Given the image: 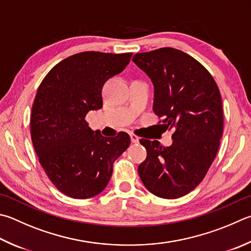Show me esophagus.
Returning <instances> with one entry per match:
<instances>
[{"mask_svg":"<svg viewBox=\"0 0 251 251\" xmlns=\"http://www.w3.org/2000/svg\"><path fill=\"white\" fill-rule=\"evenodd\" d=\"M130 140L133 144H138L139 143V137L136 136L135 134H130Z\"/></svg>","mask_w":251,"mask_h":251,"instance_id":"1","label":"esophagus"}]
</instances>
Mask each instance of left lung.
Instances as JSON below:
<instances>
[{"mask_svg": "<svg viewBox=\"0 0 251 251\" xmlns=\"http://www.w3.org/2000/svg\"><path fill=\"white\" fill-rule=\"evenodd\" d=\"M133 61L151 80L153 111L173 143L140 139L147 158L138 167L144 185L162 199H177L201 183L223 136L221 93L211 74L193 57L175 48L136 53Z\"/></svg>", "mask_w": 251, "mask_h": 251, "instance_id": "8db88e82", "label": "left lung"}]
</instances>
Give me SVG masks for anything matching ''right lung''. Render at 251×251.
<instances>
[{
  "label": "right lung",
  "instance_id": "add662e5",
  "mask_svg": "<svg viewBox=\"0 0 251 251\" xmlns=\"http://www.w3.org/2000/svg\"><path fill=\"white\" fill-rule=\"evenodd\" d=\"M131 56L75 53L54 66L39 85L31 108V140L50 181L67 197L89 199L101 193L114 161L128 148V134L104 137L90 128L85 116L103 106L104 83L121 74Z\"/></svg>",
  "mask_w": 251,
  "mask_h": 251
}]
</instances>
